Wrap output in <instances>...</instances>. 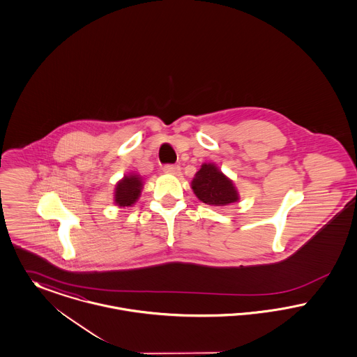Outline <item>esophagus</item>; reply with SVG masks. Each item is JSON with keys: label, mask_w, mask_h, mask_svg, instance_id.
<instances>
[{"label": "esophagus", "mask_w": 357, "mask_h": 357, "mask_svg": "<svg viewBox=\"0 0 357 357\" xmlns=\"http://www.w3.org/2000/svg\"><path fill=\"white\" fill-rule=\"evenodd\" d=\"M163 171L166 174H179L181 172V167L179 166H175V165H166L163 167Z\"/></svg>", "instance_id": "34e87169"}]
</instances>
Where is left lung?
<instances>
[{
    "label": "left lung",
    "mask_w": 357,
    "mask_h": 357,
    "mask_svg": "<svg viewBox=\"0 0 357 357\" xmlns=\"http://www.w3.org/2000/svg\"><path fill=\"white\" fill-rule=\"evenodd\" d=\"M191 189L197 198L210 206H225L238 201L233 182L213 163H204L195 174Z\"/></svg>",
    "instance_id": "obj_1"
}]
</instances>
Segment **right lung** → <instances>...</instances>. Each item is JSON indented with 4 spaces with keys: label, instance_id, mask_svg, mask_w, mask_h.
Here are the masks:
<instances>
[{
    "label": "right lung",
    "instance_id": "right-lung-1",
    "mask_svg": "<svg viewBox=\"0 0 357 357\" xmlns=\"http://www.w3.org/2000/svg\"><path fill=\"white\" fill-rule=\"evenodd\" d=\"M143 189V179L139 175H126L114 189V204L120 208L132 206L140 197Z\"/></svg>",
    "mask_w": 357,
    "mask_h": 357
}]
</instances>
